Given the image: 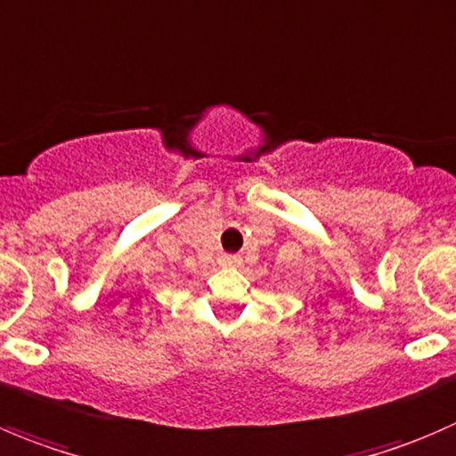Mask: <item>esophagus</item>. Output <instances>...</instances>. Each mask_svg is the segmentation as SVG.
Masks as SVG:
<instances>
[{"label":"esophagus","instance_id":"1","mask_svg":"<svg viewBox=\"0 0 456 456\" xmlns=\"http://www.w3.org/2000/svg\"><path fill=\"white\" fill-rule=\"evenodd\" d=\"M220 263L227 265V267H233V265H240V256H236V254H224L223 258H220Z\"/></svg>","mask_w":456,"mask_h":456}]
</instances>
